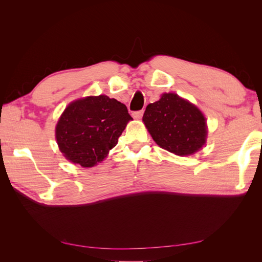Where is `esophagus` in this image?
<instances>
[{"mask_svg":"<svg viewBox=\"0 0 262 262\" xmlns=\"http://www.w3.org/2000/svg\"><path fill=\"white\" fill-rule=\"evenodd\" d=\"M143 114H144V110H139V112L133 113V117L137 118V119H141L142 117H143Z\"/></svg>","mask_w":262,"mask_h":262,"instance_id":"1","label":"esophagus"}]
</instances>
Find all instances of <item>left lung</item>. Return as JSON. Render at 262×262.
<instances>
[{
    "instance_id": "1",
    "label": "left lung",
    "mask_w": 262,
    "mask_h": 262,
    "mask_svg": "<svg viewBox=\"0 0 262 262\" xmlns=\"http://www.w3.org/2000/svg\"><path fill=\"white\" fill-rule=\"evenodd\" d=\"M143 121L156 143L176 155L193 154L205 143V118L177 94H164L160 100L147 105Z\"/></svg>"
}]
</instances>
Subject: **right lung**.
<instances>
[{"label": "right lung", "mask_w": 262, "mask_h": 262, "mask_svg": "<svg viewBox=\"0 0 262 262\" xmlns=\"http://www.w3.org/2000/svg\"><path fill=\"white\" fill-rule=\"evenodd\" d=\"M125 105L105 95L70 104L55 128V138L64 156L83 167L101 162L118 143L131 120Z\"/></svg>", "instance_id": "obj_1"}]
</instances>
